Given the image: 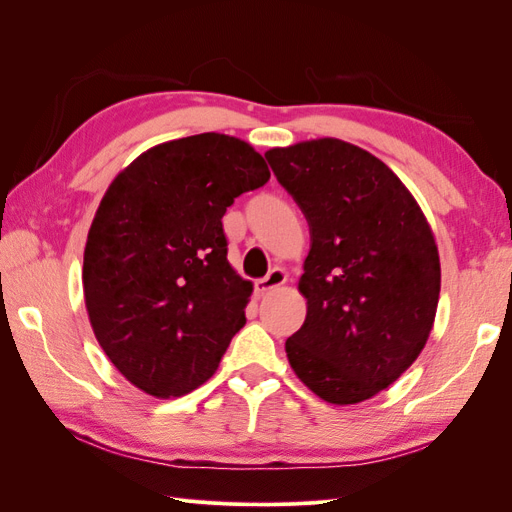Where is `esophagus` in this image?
<instances>
[{
    "label": "esophagus",
    "instance_id": "34e87169",
    "mask_svg": "<svg viewBox=\"0 0 512 512\" xmlns=\"http://www.w3.org/2000/svg\"><path fill=\"white\" fill-rule=\"evenodd\" d=\"M286 282V271L280 267H273L262 280L256 282V292H269L277 286H282Z\"/></svg>",
    "mask_w": 512,
    "mask_h": 512
}]
</instances>
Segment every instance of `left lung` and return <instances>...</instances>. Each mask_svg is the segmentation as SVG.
I'll use <instances>...</instances> for the list:
<instances>
[{
    "label": "left lung",
    "mask_w": 512,
    "mask_h": 512,
    "mask_svg": "<svg viewBox=\"0 0 512 512\" xmlns=\"http://www.w3.org/2000/svg\"><path fill=\"white\" fill-rule=\"evenodd\" d=\"M265 158L309 224L303 327L290 367L329 404L374 397L416 361L440 297V256L421 207L369 151L318 138Z\"/></svg>",
    "instance_id": "8db88e82"
}]
</instances>
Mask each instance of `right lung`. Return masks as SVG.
Masks as SVG:
<instances>
[{
	"mask_svg": "<svg viewBox=\"0 0 512 512\" xmlns=\"http://www.w3.org/2000/svg\"><path fill=\"white\" fill-rule=\"evenodd\" d=\"M269 177L254 147L205 132L151 147L108 185L85 245V305L102 350L141 391H194L245 324L252 282L228 265L222 218Z\"/></svg>",
	"mask_w": 512,
	"mask_h": 512,
	"instance_id": "add662e5",
	"label": "right lung"
}]
</instances>
